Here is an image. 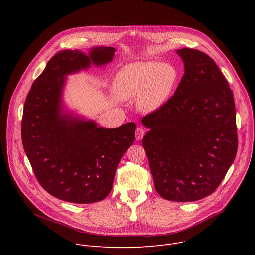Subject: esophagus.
Instances as JSON below:
<instances>
[{"label":"esophagus","mask_w":255,"mask_h":255,"mask_svg":"<svg viewBox=\"0 0 255 255\" xmlns=\"http://www.w3.org/2000/svg\"><path fill=\"white\" fill-rule=\"evenodd\" d=\"M144 134H145V130L143 129V128H137L136 129V133H135V135H136V140H141L142 138H143V136H144Z\"/></svg>","instance_id":"esophagus-1"}]
</instances>
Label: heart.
I'll list each match as a JSON object with an SVG mask.
<instances>
[{
  "label": "heart",
  "instance_id": "b5f03b06",
  "mask_svg": "<svg viewBox=\"0 0 255 255\" xmlns=\"http://www.w3.org/2000/svg\"><path fill=\"white\" fill-rule=\"evenodd\" d=\"M178 79V70L171 63L136 61L119 69L112 89L120 100L137 98V107L150 114L160 110L169 101Z\"/></svg>",
  "mask_w": 255,
  "mask_h": 255
}]
</instances>
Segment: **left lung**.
Returning <instances> with one entry per match:
<instances>
[{"instance_id":"8db88e82","label":"left lung","mask_w":255,"mask_h":255,"mask_svg":"<svg viewBox=\"0 0 255 255\" xmlns=\"http://www.w3.org/2000/svg\"><path fill=\"white\" fill-rule=\"evenodd\" d=\"M185 74L174 95L142 118V144L156 192L193 202L211 195L233 163L238 146L232 91L215 61L202 51L177 49Z\"/></svg>"}]
</instances>
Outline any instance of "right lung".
<instances>
[{
	"instance_id": "1",
	"label": "right lung",
	"mask_w": 255,
	"mask_h": 255,
	"mask_svg": "<svg viewBox=\"0 0 255 255\" xmlns=\"http://www.w3.org/2000/svg\"><path fill=\"white\" fill-rule=\"evenodd\" d=\"M116 49L94 46L89 53L63 50L46 64L27 95L22 142L36 178L51 196L70 203L104 200L117 166L135 139L136 124L109 129L72 112L63 103L67 76L105 66Z\"/></svg>"
}]
</instances>
